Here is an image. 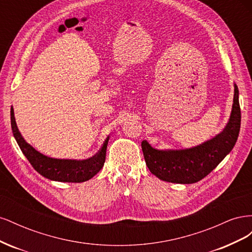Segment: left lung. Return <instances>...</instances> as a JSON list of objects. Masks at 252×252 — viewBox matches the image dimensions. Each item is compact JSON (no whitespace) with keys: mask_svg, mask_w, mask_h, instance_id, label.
<instances>
[{"mask_svg":"<svg viewBox=\"0 0 252 252\" xmlns=\"http://www.w3.org/2000/svg\"><path fill=\"white\" fill-rule=\"evenodd\" d=\"M234 86L230 118L224 130L197 146L185 149H156L144 140L142 150L152 174L159 180L192 184L204 179L229 154L238 140L241 127L239 89Z\"/></svg>","mask_w":252,"mask_h":252,"instance_id":"obj_1","label":"left lung"}]
</instances>
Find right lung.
<instances>
[{"instance_id": "right-lung-1", "label": "right lung", "mask_w": 252, "mask_h": 252, "mask_svg": "<svg viewBox=\"0 0 252 252\" xmlns=\"http://www.w3.org/2000/svg\"><path fill=\"white\" fill-rule=\"evenodd\" d=\"M10 120L13 136L22 152L33 168L46 179L58 182L82 183L94 178L104 166L109 136L104 142L101 150L93 158L86 159L56 158L41 154L24 140L17 126L12 106L10 109Z\"/></svg>"}]
</instances>
